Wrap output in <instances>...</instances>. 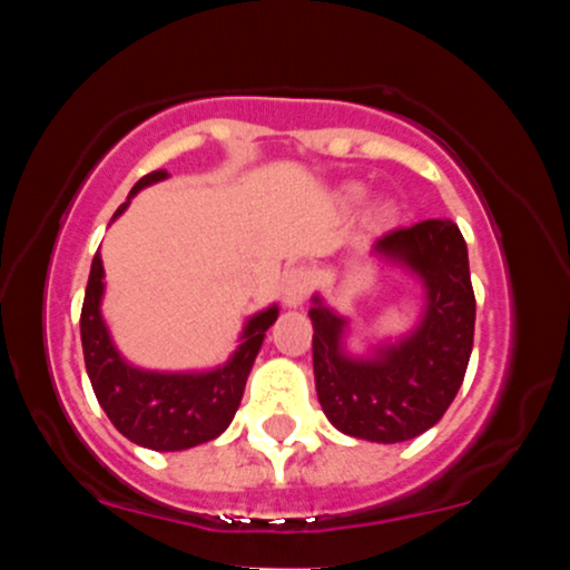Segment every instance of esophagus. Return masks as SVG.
I'll return each instance as SVG.
<instances>
[{
	"label": "esophagus",
	"instance_id": "esophagus-1",
	"mask_svg": "<svg viewBox=\"0 0 570 570\" xmlns=\"http://www.w3.org/2000/svg\"><path fill=\"white\" fill-rule=\"evenodd\" d=\"M311 284H313V278H311V271H307V267H303V265L289 267L284 276V303L289 307L303 305L307 292H311Z\"/></svg>",
	"mask_w": 570,
	"mask_h": 570
}]
</instances>
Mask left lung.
<instances>
[{
  "label": "left lung",
  "mask_w": 570,
  "mask_h": 570,
  "mask_svg": "<svg viewBox=\"0 0 570 570\" xmlns=\"http://www.w3.org/2000/svg\"><path fill=\"white\" fill-rule=\"evenodd\" d=\"M372 252L410 267L426 286V313L410 337L372 358L343 353L345 318L313 297V375L324 415L356 440L394 444L434 426L450 407L474 345L476 299L458 225L426 219L396 227Z\"/></svg>",
  "instance_id": "left-lung-1"
}]
</instances>
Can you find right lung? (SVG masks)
<instances>
[{
    "label": "right lung",
    "instance_id": "right-lung-1",
    "mask_svg": "<svg viewBox=\"0 0 570 570\" xmlns=\"http://www.w3.org/2000/svg\"><path fill=\"white\" fill-rule=\"evenodd\" d=\"M166 176L168 174L163 168L141 176L128 198ZM126 208L128 200L117 208L112 219L120 217ZM101 294L104 265L101 254L96 252L88 289H85L80 335L90 385L115 429L130 442L160 450V453L187 450L219 436L230 426L235 410H238L246 377L257 358L259 345H263L265 332L278 318V307L273 305L248 318L238 351L233 353L225 367L212 372H147L130 367L117 353L101 318Z\"/></svg>",
    "mask_w": 570,
    "mask_h": 570
}]
</instances>
